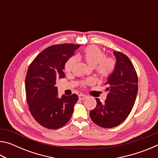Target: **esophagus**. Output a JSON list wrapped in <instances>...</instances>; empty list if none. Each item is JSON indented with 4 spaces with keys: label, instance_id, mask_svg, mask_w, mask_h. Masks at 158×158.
Returning a JSON list of instances; mask_svg holds the SVG:
<instances>
[{
    "label": "esophagus",
    "instance_id": "34e87169",
    "mask_svg": "<svg viewBox=\"0 0 158 158\" xmlns=\"http://www.w3.org/2000/svg\"><path fill=\"white\" fill-rule=\"evenodd\" d=\"M86 98H87V96L85 95H84V94H79V100H84V99H85Z\"/></svg>",
    "mask_w": 158,
    "mask_h": 158
}]
</instances>
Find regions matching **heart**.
<instances>
[{"instance_id": "obj_1", "label": "heart", "mask_w": 158, "mask_h": 158, "mask_svg": "<svg viewBox=\"0 0 158 158\" xmlns=\"http://www.w3.org/2000/svg\"><path fill=\"white\" fill-rule=\"evenodd\" d=\"M105 56V53L102 52L100 49L95 46L88 47L84 52V60L88 65L95 67L96 72L102 77H108L114 70L116 63L112 58ZM76 61V57H72L67 61L64 67V69L66 73H69L73 70ZM94 83V79H89L83 84L90 85Z\"/></svg>"}]
</instances>
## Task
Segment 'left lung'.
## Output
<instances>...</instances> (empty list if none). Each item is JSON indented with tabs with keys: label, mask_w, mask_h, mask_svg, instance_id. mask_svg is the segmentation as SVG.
<instances>
[{
	"label": "left lung",
	"mask_w": 158,
	"mask_h": 158,
	"mask_svg": "<svg viewBox=\"0 0 158 158\" xmlns=\"http://www.w3.org/2000/svg\"><path fill=\"white\" fill-rule=\"evenodd\" d=\"M114 70L105 84L109 93L102 104L98 98L96 107L90 111L93 122L98 126L111 128L122 123L132 111L138 92L137 74L130 58L123 53L114 52Z\"/></svg>",
	"instance_id": "1"
}]
</instances>
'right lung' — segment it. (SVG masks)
Here are the masks:
<instances>
[{
  "label": "right lung",
  "instance_id": "add662e5",
  "mask_svg": "<svg viewBox=\"0 0 158 158\" xmlns=\"http://www.w3.org/2000/svg\"><path fill=\"white\" fill-rule=\"evenodd\" d=\"M79 44L52 45L39 53L29 65L25 80L26 99L35 120L48 129H58L72 116L78 100L76 94L58 96V79L65 78V63Z\"/></svg>",
  "mask_w": 158,
  "mask_h": 158
}]
</instances>
